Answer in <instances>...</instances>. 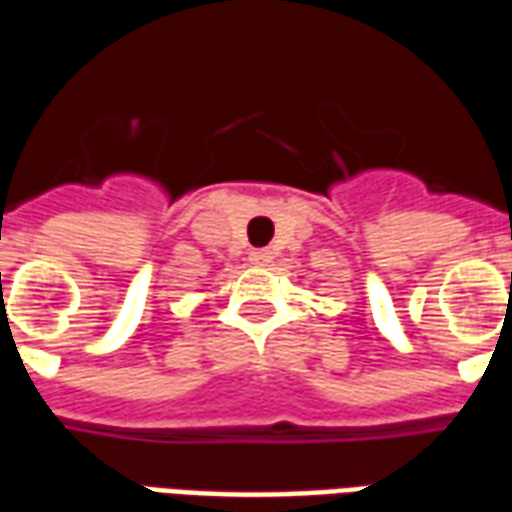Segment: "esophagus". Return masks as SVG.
I'll return each instance as SVG.
<instances>
[{
    "label": "esophagus",
    "mask_w": 512,
    "mask_h": 512,
    "mask_svg": "<svg viewBox=\"0 0 512 512\" xmlns=\"http://www.w3.org/2000/svg\"><path fill=\"white\" fill-rule=\"evenodd\" d=\"M249 260H252L255 266H268V263L274 260V252H271V249H252V252H249Z\"/></svg>",
    "instance_id": "34e87169"
}]
</instances>
